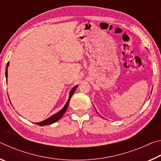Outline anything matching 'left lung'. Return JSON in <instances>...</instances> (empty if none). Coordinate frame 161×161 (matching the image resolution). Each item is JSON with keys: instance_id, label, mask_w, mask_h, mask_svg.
I'll use <instances>...</instances> for the list:
<instances>
[{"instance_id": "8db88e82", "label": "left lung", "mask_w": 161, "mask_h": 161, "mask_svg": "<svg viewBox=\"0 0 161 161\" xmlns=\"http://www.w3.org/2000/svg\"><path fill=\"white\" fill-rule=\"evenodd\" d=\"M96 111H97V110H96ZM97 113H98V112H97ZM98 114H99V113H98Z\"/></svg>"}]
</instances>
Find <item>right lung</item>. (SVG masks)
<instances>
[{
	"mask_svg": "<svg viewBox=\"0 0 161 161\" xmlns=\"http://www.w3.org/2000/svg\"><path fill=\"white\" fill-rule=\"evenodd\" d=\"M9 66V62L7 63L6 65V68H5V77H6V81L8 80V67ZM79 85H76L73 88L71 89L70 92H69V99H68L67 102L65 103L64 107L62 108V109L59 111V112L56 113L55 114H54L50 117H49L48 119L44 120V121H42L41 122H38V123H35V124L37 125H39V126H46V125H50V124H53L54 123H55L58 121L59 119H60L62 116L64 115V114L65 113V111H66L67 108L68 107V106H69V101H70V98L72 97V96L74 94V92L76 91V89L78 87Z\"/></svg>",
	"mask_w": 161,
	"mask_h": 161,
	"instance_id": "right-lung-1",
	"label": "right lung"
}]
</instances>
